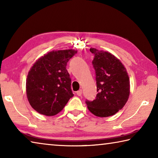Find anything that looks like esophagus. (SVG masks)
<instances>
[{
  "mask_svg": "<svg viewBox=\"0 0 158 158\" xmlns=\"http://www.w3.org/2000/svg\"><path fill=\"white\" fill-rule=\"evenodd\" d=\"M81 94H82V90L81 89H80V90H78V91H77V95L78 96H81Z\"/></svg>",
  "mask_w": 158,
  "mask_h": 158,
  "instance_id": "esophagus-1",
  "label": "esophagus"
}]
</instances>
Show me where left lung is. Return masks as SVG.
<instances>
[{
	"label": "left lung",
	"mask_w": 158,
	"mask_h": 158,
	"mask_svg": "<svg viewBox=\"0 0 158 158\" xmlns=\"http://www.w3.org/2000/svg\"><path fill=\"white\" fill-rule=\"evenodd\" d=\"M90 51L95 56L92 63L98 94L95 100H86L85 103L96 116H113L123 107L129 98V76L123 64L112 53L92 47Z\"/></svg>",
	"instance_id": "left-lung-1"
}]
</instances>
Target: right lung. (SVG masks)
Returning <instances> with one entry per match:
<instances>
[{
	"mask_svg": "<svg viewBox=\"0 0 158 158\" xmlns=\"http://www.w3.org/2000/svg\"><path fill=\"white\" fill-rule=\"evenodd\" d=\"M77 53L74 49L52 51L31 67L26 79V95L31 106L39 114L56 115L74 96L66 65Z\"/></svg>",
	"mask_w": 158,
	"mask_h": 158,
	"instance_id": "1",
	"label": "right lung"
}]
</instances>
